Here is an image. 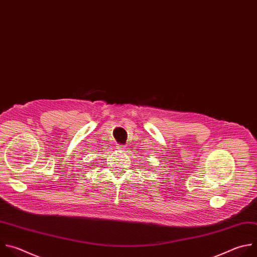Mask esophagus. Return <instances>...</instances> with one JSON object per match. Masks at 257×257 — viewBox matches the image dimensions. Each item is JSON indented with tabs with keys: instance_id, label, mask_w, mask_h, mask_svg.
I'll return each instance as SVG.
<instances>
[{
	"instance_id": "esophagus-1",
	"label": "esophagus",
	"mask_w": 257,
	"mask_h": 257,
	"mask_svg": "<svg viewBox=\"0 0 257 257\" xmlns=\"http://www.w3.org/2000/svg\"><path fill=\"white\" fill-rule=\"evenodd\" d=\"M117 147H118V149H121V150H123V149H125V147H126V146H124V145H118Z\"/></svg>"
}]
</instances>
